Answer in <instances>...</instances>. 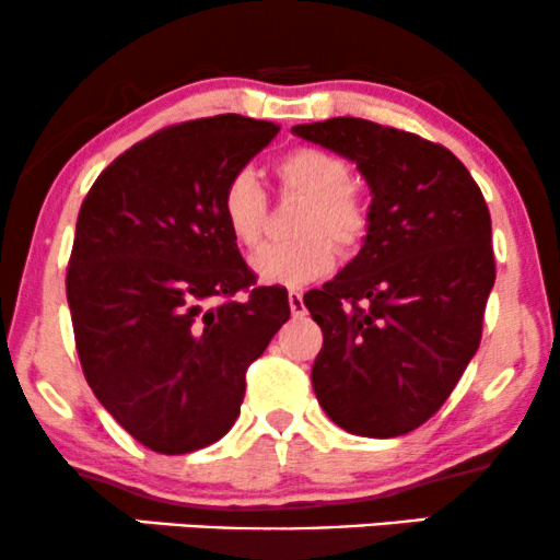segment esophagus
<instances>
[{"label":"esophagus","instance_id":"obj_1","mask_svg":"<svg viewBox=\"0 0 560 560\" xmlns=\"http://www.w3.org/2000/svg\"><path fill=\"white\" fill-rule=\"evenodd\" d=\"M288 303H291V314H293V316H303V314H306V306H303V293H301V291H291V293H288Z\"/></svg>","mask_w":560,"mask_h":560}]
</instances>
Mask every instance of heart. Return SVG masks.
I'll use <instances>...</instances> for the list:
<instances>
[{
	"label": "heart",
	"mask_w": 560,
	"mask_h": 560,
	"mask_svg": "<svg viewBox=\"0 0 560 560\" xmlns=\"http://www.w3.org/2000/svg\"><path fill=\"white\" fill-rule=\"evenodd\" d=\"M280 189L306 199L295 220L299 238L269 244L254 254V272L269 285H306L332 272L337 249L355 252L369 236L371 212L350 186V168L332 150L295 148L278 165ZM220 218L241 248H257L265 238L267 195L252 171H236L218 199Z\"/></svg>",
	"instance_id": "heart-1"
}]
</instances>
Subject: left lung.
<instances>
[{"label":"left lung","instance_id":"obj_1","mask_svg":"<svg viewBox=\"0 0 560 560\" xmlns=\"http://www.w3.org/2000/svg\"><path fill=\"white\" fill-rule=\"evenodd\" d=\"M293 135L353 161L374 195L358 257L303 295L324 335L316 399L345 431L402 436L446 402L478 353L495 282L491 212L444 144L353 116Z\"/></svg>","mask_w":560,"mask_h":560}]
</instances>
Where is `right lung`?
Wrapping results in <instances>:
<instances>
[{
	"label": "right lung",
	"instance_id": "1",
	"mask_svg": "<svg viewBox=\"0 0 560 560\" xmlns=\"http://www.w3.org/2000/svg\"><path fill=\"white\" fill-rule=\"evenodd\" d=\"M278 132L238 114L165 127L116 158L80 207L67 301L82 374L158 454L231 431L246 369L291 316L285 288L257 285L218 210L228 178Z\"/></svg>",
	"mask_w": 560,
	"mask_h": 560
}]
</instances>
